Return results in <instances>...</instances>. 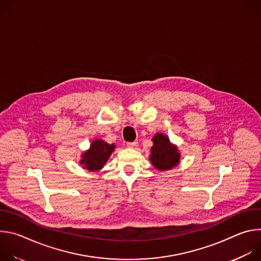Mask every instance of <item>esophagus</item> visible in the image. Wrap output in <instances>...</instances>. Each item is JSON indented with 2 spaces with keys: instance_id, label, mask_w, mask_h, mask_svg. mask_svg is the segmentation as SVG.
<instances>
[{
  "instance_id": "obj_1",
  "label": "esophagus",
  "mask_w": 261,
  "mask_h": 261,
  "mask_svg": "<svg viewBox=\"0 0 261 261\" xmlns=\"http://www.w3.org/2000/svg\"><path fill=\"white\" fill-rule=\"evenodd\" d=\"M127 146L130 148H136L138 146V142L137 141H133V142H127Z\"/></svg>"
}]
</instances>
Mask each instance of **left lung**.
Returning <instances> with one entry per match:
<instances>
[{
  "mask_svg": "<svg viewBox=\"0 0 261 261\" xmlns=\"http://www.w3.org/2000/svg\"><path fill=\"white\" fill-rule=\"evenodd\" d=\"M154 145L151 152V162L159 170H168L179 161L177 148L169 142L167 136L157 133L153 138Z\"/></svg>",
  "mask_w": 261,
  "mask_h": 261,
  "instance_id": "1",
  "label": "left lung"
}]
</instances>
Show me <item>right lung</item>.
Instances as JSON below:
<instances>
[{
  "instance_id": "obj_1",
  "label": "right lung",
  "mask_w": 261,
  "mask_h": 261,
  "mask_svg": "<svg viewBox=\"0 0 261 261\" xmlns=\"http://www.w3.org/2000/svg\"><path fill=\"white\" fill-rule=\"evenodd\" d=\"M114 150L115 144H108L101 139L94 140L90 150L83 155L81 164L88 170H99L106 163Z\"/></svg>"
}]
</instances>
